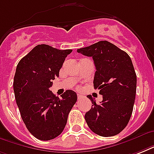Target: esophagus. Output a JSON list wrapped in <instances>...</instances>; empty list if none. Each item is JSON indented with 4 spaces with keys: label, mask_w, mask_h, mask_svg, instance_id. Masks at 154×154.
I'll use <instances>...</instances> for the list:
<instances>
[{
    "label": "esophagus",
    "mask_w": 154,
    "mask_h": 154,
    "mask_svg": "<svg viewBox=\"0 0 154 154\" xmlns=\"http://www.w3.org/2000/svg\"><path fill=\"white\" fill-rule=\"evenodd\" d=\"M82 97H83V95H82V94H77V98L81 99Z\"/></svg>",
    "instance_id": "34e87169"
}]
</instances>
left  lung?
I'll return each mask as SVG.
<instances>
[{
  "label": "left lung",
  "instance_id": "left-lung-1",
  "mask_svg": "<svg viewBox=\"0 0 154 154\" xmlns=\"http://www.w3.org/2000/svg\"><path fill=\"white\" fill-rule=\"evenodd\" d=\"M94 59L96 72L94 89H100L102 101L97 104L91 95L93 107L85 115L89 129L101 137L117 135L126 127L134 109L137 75L131 58L107 41H101L77 50Z\"/></svg>",
  "mask_w": 154,
  "mask_h": 154
}]
</instances>
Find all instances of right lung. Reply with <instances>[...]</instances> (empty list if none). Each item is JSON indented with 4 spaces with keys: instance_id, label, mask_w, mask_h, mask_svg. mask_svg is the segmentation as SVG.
Instances as JSON below:
<instances>
[{
    "instance_id": "add662e5",
    "label": "right lung",
    "mask_w": 154,
    "mask_h": 154,
    "mask_svg": "<svg viewBox=\"0 0 154 154\" xmlns=\"http://www.w3.org/2000/svg\"><path fill=\"white\" fill-rule=\"evenodd\" d=\"M72 51L38 45L17 66L13 80L17 105L28 130L42 141L52 140L62 133L77 100L72 90H66L59 98L49 89Z\"/></svg>"
}]
</instances>
